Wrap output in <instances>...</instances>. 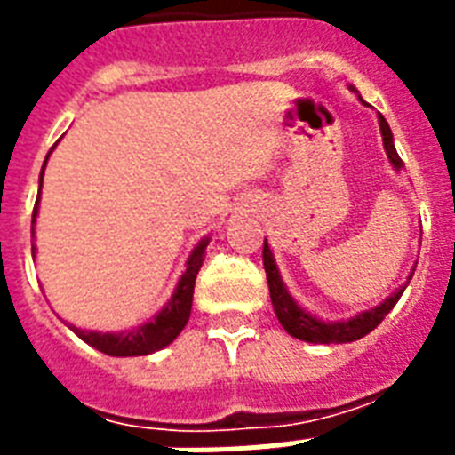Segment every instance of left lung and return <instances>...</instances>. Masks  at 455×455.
<instances>
[{
  "mask_svg": "<svg viewBox=\"0 0 455 455\" xmlns=\"http://www.w3.org/2000/svg\"><path fill=\"white\" fill-rule=\"evenodd\" d=\"M354 92V87H349ZM378 123H380V134H382V146H385V153H387L389 163L396 172L402 170L403 163L399 153L395 148V139H392V130H389L387 120L378 113ZM264 271H267V283H269L271 292V304H274V311H276L278 321L285 328V332H291L292 338L304 339V342H311V345H345V342H354V339H361L363 335L378 328L382 323V318L387 316L389 311L395 309V304L399 302V298L406 291V285L413 278V271L411 269L406 283L399 285L389 298L382 299L378 307L368 311H361L356 316L347 318V321H321L314 314H309L307 309H302L295 298H292L288 288H285L283 278H281V271L276 267V259H274V252H271L269 243L264 238Z\"/></svg>",
  "mask_w": 455,
  "mask_h": 455,
  "instance_id": "8db88e82",
  "label": "left lung"
}]
</instances>
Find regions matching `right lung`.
Instances as JSON below:
<instances>
[{
    "instance_id": "right-lung-1",
    "label": "right lung",
    "mask_w": 455,
    "mask_h": 455,
    "mask_svg": "<svg viewBox=\"0 0 455 455\" xmlns=\"http://www.w3.org/2000/svg\"><path fill=\"white\" fill-rule=\"evenodd\" d=\"M46 160H49V156H46ZM46 160L44 164H42V172H39V191H42ZM37 210L39 193L37 203H35V210H32V224L37 220ZM32 234H35V227H32ZM207 243H210V238L205 235V238L191 250V255L186 259V271L181 274V278H179V283L177 288H174V292H172L170 302L164 304L163 309L157 311L151 321H146V323L123 332L82 331V328H75V325H70V331H73L80 339H84L87 345H92L94 349H99V352L108 354V356H144V354H153L157 352V349H163V347L170 345V342H174L179 332L184 331V325L188 323V316H191L193 288H196V276H198L200 267H203V259H205ZM35 250L37 248L32 245V257H35Z\"/></svg>"
}]
</instances>
